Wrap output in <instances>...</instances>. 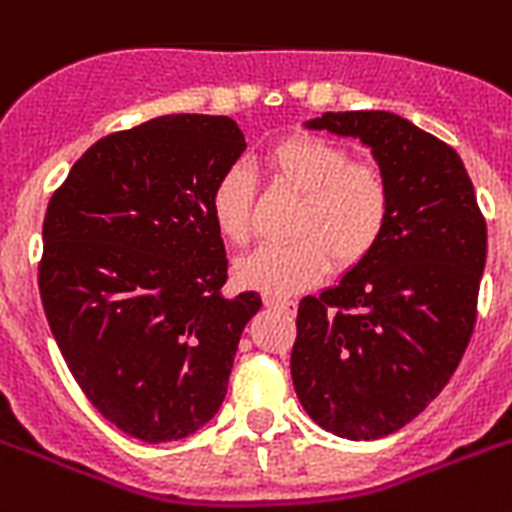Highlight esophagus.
<instances>
[{"instance_id": "1", "label": "esophagus", "mask_w": 512, "mask_h": 512, "mask_svg": "<svg viewBox=\"0 0 512 512\" xmlns=\"http://www.w3.org/2000/svg\"><path fill=\"white\" fill-rule=\"evenodd\" d=\"M263 302L268 307H276V310H284V313L292 315L297 310V302L292 297H278V294H265Z\"/></svg>"}]
</instances>
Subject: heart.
<instances>
[{"instance_id":"obj_1","label":"heart","mask_w":512,"mask_h":512,"mask_svg":"<svg viewBox=\"0 0 512 512\" xmlns=\"http://www.w3.org/2000/svg\"><path fill=\"white\" fill-rule=\"evenodd\" d=\"M276 184L302 194L289 234L236 263L244 286L265 294H294L326 278L331 263L352 268L378 247L392 215V189L384 170L321 136L278 141L265 155ZM210 215L231 244H247L255 226V181L244 165H231L210 189Z\"/></svg>"}]
</instances>
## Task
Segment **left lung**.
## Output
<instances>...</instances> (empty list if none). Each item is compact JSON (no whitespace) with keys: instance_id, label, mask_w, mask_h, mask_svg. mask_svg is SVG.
<instances>
[{"instance_id":"left-lung-1","label":"left lung","mask_w":512,"mask_h":512,"mask_svg":"<svg viewBox=\"0 0 512 512\" xmlns=\"http://www.w3.org/2000/svg\"><path fill=\"white\" fill-rule=\"evenodd\" d=\"M307 126L373 149L392 215L363 263L299 302L292 381L318 426L381 439L426 410L471 342L486 220L458 152L410 120L355 110Z\"/></svg>"}]
</instances>
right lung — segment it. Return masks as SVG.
<instances>
[{"label":"right lung","mask_w":512,"mask_h":512,"mask_svg":"<svg viewBox=\"0 0 512 512\" xmlns=\"http://www.w3.org/2000/svg\"><path fill=\"white\" fill-rule=\"evenodd\" d=\"M244 152L223 115H162L99 139L44 218L41 305L89 402L141 442L202 429L260 294L228 278L210 189Z\"/></svg>","instance_id":"right-lung-1"}]
</instances>
